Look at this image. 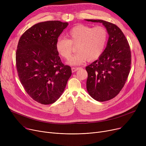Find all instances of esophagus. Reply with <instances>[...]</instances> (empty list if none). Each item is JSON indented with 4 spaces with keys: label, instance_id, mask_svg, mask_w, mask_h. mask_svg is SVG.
Returning <instances> with one entry per match:
<instances>
[{
    "label": "esophagus",
    "instance_id": "1",
    "mask_svg": "<svg viewBox=\"0 0 146 146\" xmlns=\"http://www.w3.org/2000/svg\"><path fill=\"white\" fill-rule=\"evenodd\" d=\"M80 68V67H72V72L73 73H74V72H76L77 70H78Z\"/></svg>",
    "mask_w": 146,
    "mask_h": 146
}]
</instances>
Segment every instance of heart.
<instances>
[{
  "label": "heart",
  "mask_w": 146,
  "mask_h": 146,
  "mask_svg": "<svg viewBox=\"0 0 146 146\" xmlns=\"http://www.w3.org/2000/svg\"><path fill=\"white\" fill-rule=\"evenodd\" d=\"M66 37L60 36L56 42V49L58 54L68 59L72 52V44H77L78 52L67 61L71 66H78L88 60L94 61L100 57L104 51L108 40V34L105 28L96 26L94 28L78 25L72 27Z\"/></svg>",
  "instance_id": "b5f03b06"
}]
</instances>
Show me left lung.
Segmentation results:
<instances>
[{
    "mask_svg": "<svg viewBox=\"0 0 146 146\" xmlns=\"http://www.w3.org/2000/svg\"><path fill=\"white\" fill-rule=\"evenodd\" d=\"M85 20L102 23L109 35L102 55L86 67L88 92L97 101H106L119 93L127 79L131 62L129 45L117 25L101 19Z\"/></svg>",
    "mask_w": 146,
    "mask_h": 146,
    "instance_id": "1",
    "label": "left lung"
}]
</instances>
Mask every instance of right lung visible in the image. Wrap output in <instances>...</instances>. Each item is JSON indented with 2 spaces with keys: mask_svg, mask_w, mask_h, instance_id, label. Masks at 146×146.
I'll use <instances>...</instances> for the list:
<instances>
[{
  "mask_svg": "<svg viewBox=\"0 0 146 146\" xmlns=\"http://www.w3.org/2000/svg\"><path fill=\"white\" fill-rule=\"evenodd\" d=\"M67 22H42L21 36L16 52V65L21 83L34 101L44 105L55 102L63 93L72 75L56 49V42Z\"/></svg>",
  "mask_w": 146,
  "mask_h": 146,
  "instance_id": "obj_1",
  "label": "right lung"
}]
</instances>
